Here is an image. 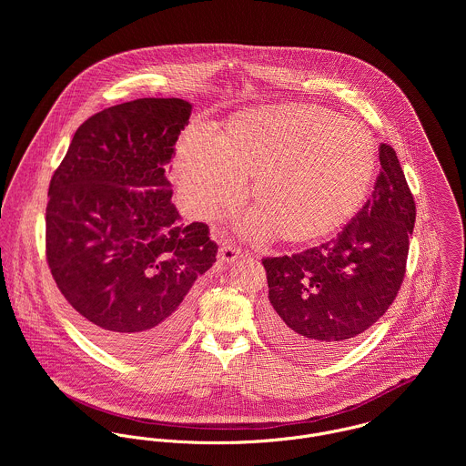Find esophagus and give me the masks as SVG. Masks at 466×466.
Wrapping results in <instances>:
<instances>
[{
  "mask_svg": "<svg viewBox=\"0 0 466 466\" xmlns=\"http://www.w3.org/2000/svg\"><path fill=\"white\" fill-rule=\"evenodd\" d=\"M238 258H242V251L237 249L235 246H224L220 248V253H218V260L224 262V264H233L237 262Z\"/></svg>",
  "mask_w": 466,
  "mask_h": 466,
  "instance_id": "34e87169",
  "label": "esophagus"
}]
</instances>
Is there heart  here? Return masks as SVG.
<instances>
[{
  "label": "heart",
  "mask_w": 466,
  "mask_h": 466,
  "mask_svg": "<svg viewBox=\"0 0 466 466\" xmlns=\"http://www.w3.org/2000/svg\"><path fill=\"white\" fill-rule=\"evenodd\" d=\"M377 150L357 122L305 104L237 113L226 133L192 124L176 147L174 179L190 211L217 217L246 194L260 209L244 222L251 237L274 231L292 244L325 238L362 208Z\"/></svg>",
  "instance_id": "b5f03b06"
}]
</instances>
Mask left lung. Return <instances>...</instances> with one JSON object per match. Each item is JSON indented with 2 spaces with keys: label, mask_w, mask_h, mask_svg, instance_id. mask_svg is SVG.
<instances>
[{
  "label": "left lung",
  "mask_w": 466,
  "mask_h": 466,
  "mask_svg": "<svg viewBox=\"0 0 466 466\" xmlns=\"http://www.w3.org/2000/svg\"><path fill=\"white\" fill-rule=\"evenodd\" d=\"M373 198L330 242L266 258V329L303 360H323L377 323L400 290L416 206L393 147L380 145Z\"/></svg>",
  "instance_id": "left-lung-1"
}]
</instances>
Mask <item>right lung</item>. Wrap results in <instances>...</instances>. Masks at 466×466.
I'll return each instance as SVG.
<instances>
[{"mask_svg": "<svg viewBox=\"0 0 466 466\" xmlns=\"http://www.w3.org/2000/svg\"><path fill=\"white\" fill-rule=\"evenodd\" d=\"M192 104L137 98L86 120L56 170L46 258L76 321L107 350L141 359L190 321L196 279L215 264L208 226H185L165 165Z\"/></svg>", "mask_w": 466, "mask_h": 466, "instance_id": "obj_1", "label": "right lung"}]
</instances>
